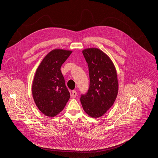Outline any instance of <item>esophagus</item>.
<instances>
[{
	"label": "esophagus",
	"mask_w": 158,
	"mask_h": 158,
	"mask_svg": "<svg viewBox=\"0 0 158 158\" xmlns=\"http://www.w3.org/2000/svg\"><path fill=\"white\" fill-rule=\"evenodd\" d=\"M77 93L76 92V91H75V90H73V91L72 92L71 97H72V98H76V96H77Z\"/></svg>",
	"instance_id": "obj_1"
}]
</instances>
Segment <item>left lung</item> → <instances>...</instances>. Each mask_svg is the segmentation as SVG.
Here are the masks:
<instances>
[{
	"label": "left lung",
	"instance_id": "1",
	"mask_svg": "<svg viewBox=\"0 0 158 158\" xmlns=\"http://www.w3.org/2000/svg\"><path fill=\"white\" fill-rule=\"evenodd\" d=\"M89 69V88L82 94L84 111L94 118L100 117L113 105L117 98L118 83L115 66L110 57L98 48L82 51Z\"/></svg>",
	"mask_w": 158,
	"mask_h": 158
}]
</instances>
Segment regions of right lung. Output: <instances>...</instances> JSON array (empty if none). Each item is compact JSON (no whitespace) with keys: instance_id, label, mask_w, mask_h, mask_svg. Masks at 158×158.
<instances>
[{"instance_id":"right-lung-1","label":"right lung","mask_w":158,"mask_h":158,"mask_svg":"<svg viewBox=\"0 0 158 158\" xmlns=\"http://www.w3.org/2000/svg\"><path fill=\"white\" fill-rule=\"evenodd\" d=\"M72 53L55 49L46 55L37 69L32 93L40 111L48 117H54L64 108L70 93L60 68Z\"/></svg>"}]
</instances>
